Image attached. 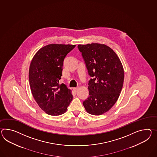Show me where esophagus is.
<instances>
[{"mask_svg": "<svg viewBox=\"0 0 157 157\" xmlns=\"http://www.w3.org/2000/svg\"><path fill=\"white\" fill-rule=\"evenodd\" d=\"M74 91H75V92H78V90H79V87H76V88H74Z\"/></svg>", "mask_w": 157, "mask_h": 157, "instance_id": "1", "label": "esophagus"}]
</instances>
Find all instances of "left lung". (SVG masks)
<instances>
[{
  "instance_id": "1",
  "label": "left lung",
  "mask_w": 157,
  "mask_h": 157,
  "mask_svg": "<svg viewBox=\"0 0 157 157\" xmlns=\"http://www.w3.org/2000/svg\"><path fill=\"white\" fill-rule=\"evenodd\" d=\"M88 75L89 96L83 102L88 113L100 115L109 111L119 98L124 72L115 52L104 44L79 45Z\"/></svg>"
}]
</instances>
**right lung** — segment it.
<instances>
[{"mask_svg":"<svg viewBox=\"0 0 157 157\" xmlns=\"http://www.w3.org/2000/svg\"><path fill=\"white\" fill-rule=\"evenodd\" d=\"M75 45L50 44L38 50L29 70L31 92L37 103L47 114L64 113L73 100L71 91L59 84L65 57Z\"/></svg>","mask_w":157,"mask_h":157,"instance_id":"add662e5","label":"right lung"}]
</instances>
